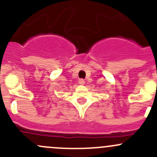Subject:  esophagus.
I'll return each mask as SVG.
<instances>
[{
    "instance_id": "34e87169",
    "label": "esophagus",
    "mask_w": 157,
    "mask_h": 157,
    "mask_svg": "<svg viewBox=\"0 0 157 157\" xmlns=\"http://www.w3.org/2000/svg\"><path fill=\"white\" fill-rule=\"evenodd\" d=\"M79 83H80V84H81V85H83L85 83L84 80H83V79H80V80H79Z\"/></svg>"
}]
</instances>
